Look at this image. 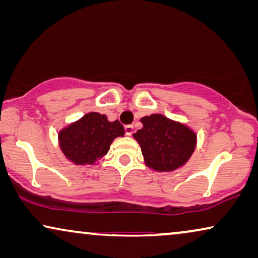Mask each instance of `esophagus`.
<instances>
[{"instance_id": "obj_1", "label": "esophagus", "mask_w": 258, "mask_h": 258, "mask_svg": "<svg viewBox=\"0 0 258 258\" xmlns=\"http://www.w3.org/2000/svg\"><path fill=\"white\" fill-rule=\"evenodd\" d=\"M124 130H125V134H126V135H128V136H130V135H132V134L134 133V126L133 125H125L124 126Z\"/></svg>"}]
</instances>
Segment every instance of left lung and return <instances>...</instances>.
Listing matches in <instances>:
<instances>
[{
	"label": "left lung",
	"mask_w": 258,
	"mask_h": 258,
	"mask_svg": "<svg viewBox=\"0 0 258 258\" xmlns=\"http://www.w3.org/2000/svg\"><path fill=\"white\" fill-rule=\"evenodd\" d=\"M143 128L134 134L144 162L156 171H172L184 165L195 150L197 136L188 126L161 114L141 118Z\"/></svg>",
	"instance_id": "obj_1"
}]
</instances>
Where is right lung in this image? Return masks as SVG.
I'll use <instances>...</instances> for the list:
<instances>
[{"instance_id": "1", "label": "right lung", "mask_w": 258, "mask_h": 258, "mask_svg": "<svg viewBox=\"0 0 258 258\" xmlns=\"http://www.w3.org/2000/svg\"><path fill=\"white\" fill-rule=\"evenodd\" d=\"M124 135L118 121L109 122L107 116L89 112L58 133L59 148L76 165L94 164L110 149L116 137Z\"/></svg>"}]
</instances>
